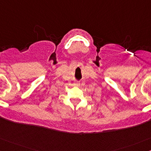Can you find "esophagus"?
Segmentation results:
<instances>
[{
	"instance_id": "34e87169",
	"label": "esophagus",
	"mask_w": 151,
	"mask_h": 151,
	"mask_svg": "<svg viewBox=\"0 0 151 151\" xmlns=\"http://www.w3.org/2000/svg\"><path fill=\"white\" fill-rule=\"evenodd\" d=\"M74 85H75V86H77V87H79V86L80 85V83H79V82H74Z\"/></svg>"
}]
</instances>
